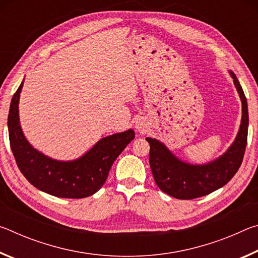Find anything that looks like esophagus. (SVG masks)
<instances>
[{
    "mask_svg": "<svg viewBox=\"0 0 258 258\" xmlns=\"http://www.w3.org/2000/svg\"><path fill=\"white\" fill-rule=\"evenodd\" d=\"M135 130H137L139 133L146 132V130H147L146 121L142 120V119H138L137 121H135Z\"/></svg>",
    "mask_w": 258,
    "mask_h": 258,
    "instance_id": "34e87169",
    "label": "esophagus"
}]
</instances>
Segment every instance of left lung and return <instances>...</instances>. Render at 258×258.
Listing matches in <instances>:
<instances>
[{
    "instance_id": "1",
    "label": "left lung",
    "mask_w": 258,
    "mask_h": 258,
    "mask_svg": "<svg viewBox=\"0 0 258 258\" xmlns=\"http://www.w3.org/2000/svg\"><path fill=\"white\" fill-rule=\"evenodd\" d=\"M229 73L241 100L242 116L237 137L223 155L206 164H190L177 158L159 140L146 139L150 145L149 163L156 184L174 198L195 199L212 194L225 185L242 163L249 123L248 106L237 76Z\"/></svg>"
}]
</instances>
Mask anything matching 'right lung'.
Masks as SVG:
<instances>
[{
  "label": "right lung",
  "instance_id": "add662e5",
  "mask_svg": "<svg viewBox=\"0 0 258 258\" xmlns=\"http://www.w3.org/2000/svg\"><path fill=\"white\" fill-rule=\"evenodd\" d=\"M24 81L14 94L8 116L9 139L17 165L38 190L59 198H85L104 182L113 161L135 138L132 128L102 138L89 151L74 160H56L30 145L19 120V99Z\"/></svg>",
  "mask_w": 258,
  "mask_h": 258
}]
</instances>
